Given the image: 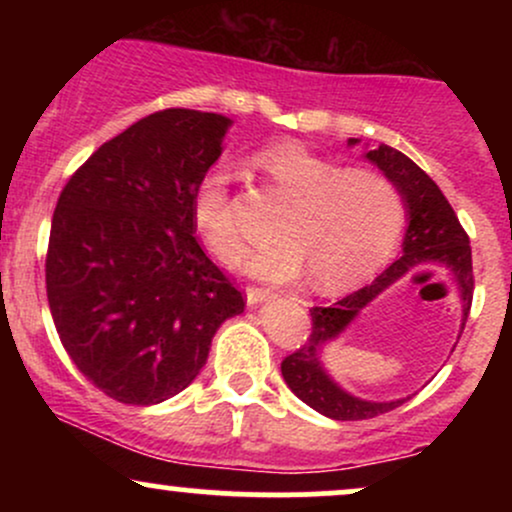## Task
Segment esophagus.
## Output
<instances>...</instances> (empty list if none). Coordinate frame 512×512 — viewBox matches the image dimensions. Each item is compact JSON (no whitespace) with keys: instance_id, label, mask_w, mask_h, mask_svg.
I'll return each instance as SVG.
<instances>
[{"instance_id":"obj_1","label":"esophagus","mask_w":512,"mask_h":512,"mask_svg":"<svg viewBox=\"0 0 512 512\" xmlns=\"http://www.w3.org/2000/svg\"><path fill=\"white\" fill-rule=\"evenodd\" d=\"M245 298H248V305H257L262 301H269V298H272V291L260 289V286H248V289H245Z\"/></svg>"}]
</instances>
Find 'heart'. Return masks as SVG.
Instances as JSON below:
<instances>
[{
	"mask_svg": "<svg viewBox=\"0 0 512 512\" xmlns=\"http://www.w3.org/2000/svg\"><path fill=\"white\" fill-rule=\"evenodd\" d=\"M276 195L279 238L240 260L245 272L274 281L310 272L315 289L337 293L370 279L395 248L404 223L402 195L387 175L342 168L303 144H276L257 158ZM192 221L209 250L231 262L243 248L231 170L214 166L192 197Z\"/></svg>",
	"mask_w": 512,
	"mask_h": 512,
	"instance_id": "b5f03b06",
	"label": "heart"
}]
</instances>
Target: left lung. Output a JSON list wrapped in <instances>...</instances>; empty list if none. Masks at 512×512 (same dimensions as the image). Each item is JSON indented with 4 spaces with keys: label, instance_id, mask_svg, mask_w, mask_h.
I'll return each mask as SVG.
<instances>
[{
    "label": "left lung",
    "instance_id": "1",
    "mask_svg": "<svg viewBox=\"0 0 512 512\" xmlns=\"http://www.w3.org/2000/svg\"><path fill=\"white\" fill-rule=\"evenodd\" d=\"M358 139H349V146H356ZM373 166L383 170L402 195L404 209H407V233H404L402 257L392 262L373 284L363 286L332 305V308H313V332L305 339V344L281 363V375L286 385L298 399H303L308 407L320 411L322 416H330L337 421H361L397 409L407 399H392V402H370V399L354 397L342 385L334 383V378L325 370L322 351L334 342L356 315L366 305L378 298L385 289L397 284L411 269L419 267H445L455 279L457 291L462 301V330L467 322L469 305H472L474 276H472V248L469 236L457 221L455 211L445 199L440 187L428 175L404 156L402 151L392 146L380 144L378 149L363 154Z\"/></svg>",
    "mask_w": 512,
    "mask_h": 512
}]
</instances>
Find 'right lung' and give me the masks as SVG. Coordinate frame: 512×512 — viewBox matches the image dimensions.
Wrapping results in <instances>:
<instances>
[{"instance_id": "1", "label": "right lung", "mask_w": 512, "mask_h": 512, "mask_svg": "<svg viewBox=\"0 0 512 512\" xmlns=\"http://www.w3.org/2000/svg\"><path fill=\"white\" fill-rule=\"evenodd\" d=\"M231 120L168 108L105 142L64 185L45 284L64 351L122 404L166 402L207 363L211 339L245 308L204 255L192 197Z\"/></svg>"}]
</instances>
